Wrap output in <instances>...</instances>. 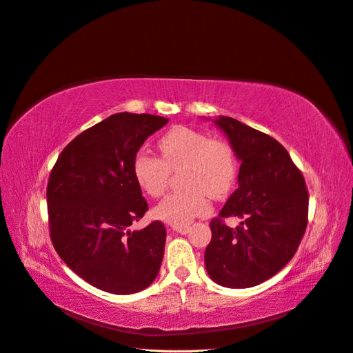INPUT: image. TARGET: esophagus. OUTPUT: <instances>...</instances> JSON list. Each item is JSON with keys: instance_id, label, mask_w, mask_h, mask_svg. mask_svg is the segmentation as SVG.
Segmentation results:
<instances>
[{"instance_id": "obj_1", "label": "esophagus", "mask_w": 353, "mask_h": 353, "mask_svg": "<svg viewBox=\"0 0 353 353\" xmlns=\"http://www.w3.org/2000/svg\"><path fill=\"white\" fill-rule=\"evenodd\" d=\"M172 230L179 234H187L190 231V225H172Z\"/></svg>"}]
</instances>
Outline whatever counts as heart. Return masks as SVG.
<instances>
[{
  "label": "heart",
  "instance_id": "heart-1",
  "mask_svg": "<svg viewBox=\"0 0 353 353\" xmlns=\"http://www.w3.org/2000/svg\"><path fill=\"white\" fill-rule=\"evenodd\" d=\"M162 159L138 150L132 159V175L145 194L159 197L166 190L170 170H179L183 187L168 194L154 215L172 225H188L210 209L212 199L225 197L237 179V156L231 144L190 126H174L160 137Z\"/></svg>",
  "mask_w": 353,
  "mask_h": 353
}]
</instances>
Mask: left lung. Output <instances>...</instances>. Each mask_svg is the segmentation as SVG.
I'll return each instance as SVG.
<instances>
[{
  "label": "left lung",
  "instance_id": "8db88e82",
  "mask_svg": "<svg viewBox=\"0 0 353 353\" xmlns=\"http://www.w3.org/2000/svg\"><path fill=\"white\" fill-rule=\"evenodd\" d=\"M215 123L241 165L239 188L210 221L205 265L215 283L248 288L270 280L294 256L307 225L309 194L302 172L275 138L228 116ZM225 217H241V225L228 228Z\"/></svg>",
  "mask_w": 353,
  "mask_h": 353
}]
</instances>
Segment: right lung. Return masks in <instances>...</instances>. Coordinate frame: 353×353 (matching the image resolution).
I'll list each match as a JSON object with an SVG mask.
<instances>
[{
  "label": "right lung",
  "mask_w": 353,
  "mask_h": 353,
  "mask_svg": "<svg viewBox=\"0 0 353 353\" xmlns=\"http://www.w3.org/2000/svg\"><path fill=\"white\" fill-rule=\"evenodd\" d=\"M166 123V117L148 113L112 114L73 138L51 169V243L74 274L103 292H141L162 265L163 223L128 228L148 210L132 175L134 154Z\"/></svg>",
  "instance_id": "add662e5"
}]
</instances>
